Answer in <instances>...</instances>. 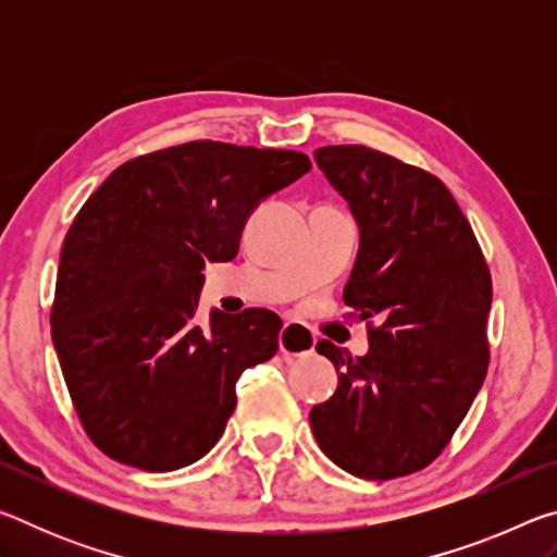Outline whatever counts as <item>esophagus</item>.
Masks as SVG:
<instances>
[{
    "label": "esophagus",
    "instance_id": "obj_1",
    "mask_svg": "<svg viewBox=\"0 0 557 557\" xmlns=\"http://www.w3.org/2000/svg\"><path fill=\"white\" fill-rule=\"evenodd\" d=\"M317 336L312 329H307L305 324L297 322H285L280 332V351L287 358H297V356H307L314 351Z\"/></svg>",
    "mask_w": 557,
    "mask_h": 557
}]
</instances>
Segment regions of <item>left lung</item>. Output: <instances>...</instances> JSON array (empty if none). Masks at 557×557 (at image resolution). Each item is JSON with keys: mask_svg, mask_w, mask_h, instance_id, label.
Instances as JSON below:
<instances>
[{"mask_svg": "<svg viewBox=\"0 0 557 557\" xmlns=\"http://www.w3.org/2000/svg\"><path fill=\"white\" fill-rule=\"evenodd\" d=\"M314 159L361 233L344 301L379 326L366 356L317 344L338 385L309 422L348 474H412L445 449L484 383L492 275L437 176L361 145L314 149Z\"/></svg>", "mask_w": 557, "mask_h": 557, "instance_id": "1", "label": "left lung"}]
</instances>
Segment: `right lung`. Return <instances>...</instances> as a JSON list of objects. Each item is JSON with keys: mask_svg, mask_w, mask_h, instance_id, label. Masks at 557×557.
<instances>
[{"mask_svg": "<svg viewBox=\"0 0 557 557\" xmlns=\"http://www.w3.org/2000/svg\"><path fill=\"white\" fill-rule=\"evenodd\" d=\"M312 162L289 149L186 143L117 166L63 240L51 336L88 437L122 465L201 459L235 383L277 351L270 309L196 322L203 268L238 256L250 213Z\"/></svg>", "mask_w": 557, "mask_h": 557, "instance_id": "right-lung-1", "label": "right lung"}]
</instances>
